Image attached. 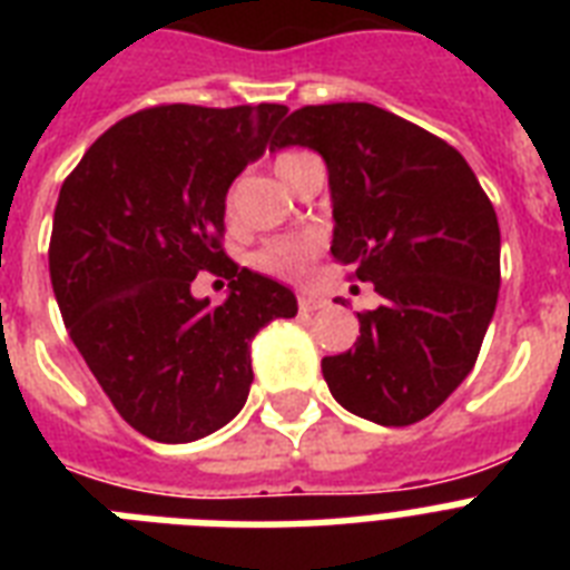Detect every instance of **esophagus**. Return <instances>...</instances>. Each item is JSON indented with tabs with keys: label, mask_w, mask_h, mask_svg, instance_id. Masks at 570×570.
<instances>
[{
	"label": "esophagus",
	"mask_w": 570,
	"mask_h": 570,
	"mask_svg": "<svg viewBox=\"0 0 570 570\" xmlns=\"http://www.w3.org/2000/svg\"><path fill=\"white\" fill-rule=\"evenodd\" d=\"M298 307H302V313L322 311V307H328V298H322V295H302V298H298Z\"/></svg>",
	"instance_id": "obj_1"
}]
</instances>
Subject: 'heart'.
I'll return each mask as SVG.
<instances>
[{"label":"heart","instance_id":"heart-1","mask_svg":"<svg viewBox=\"0 0 570 570\" xmlns=\"http://www.w3.org/2000/svg\"><path fill=\"white\" fill-rule=\"evenodd\" d=\"M304 154H284L277 156V174H284L295 159H302ZM227 206H230V197H227ZM320 254V239L316 236H298V239H277L268 242L266 248L257 250V257H254V266L268 272V275L275 277H286V281H295V277H302L311 263Z\"/></svg>","mask_w":570,"mask_h":570}]
</instances>
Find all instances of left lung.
Returning a JSON list of instances; mask_svg holds the SVG:
<instances>
[{
	"label": "left lung",
	"instance_id": "8db88e82",
	"mask_svg": "<svg viewBox=\"0 0 570 570\" xmlns=\"http://www.w3.org/2000/svg\"><path fill=\"white\" fill-rule=\"evenodd\" d=\"M293 145L328 165L331 254L381 295L355 348L322 361L331 396L379 425L420 423L468 379L494 316V206L455 147L373 102L293 111L272 147Z\"/></svg>",
	"mask_w": 570,
	"mask_h": 570
}]
</instances>
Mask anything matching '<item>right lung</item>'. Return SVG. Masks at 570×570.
<instances>
[{
    "instance_id": "add662e5",
    "label": "right lung",
    "mask_w": 570,
    "mask_h": 570,
    "mask_svg": "<svg viewBox=\"0 0 570 570\" xmlns=\"http://www.w3.org/2000/svg\"><path fill=\"white\" fill-rule=\"evenodd\" d=\"M286 106H154L106 129L61 186L49 277L67 334L136 432L189 443L248 399L250 340L289 320V286L222 248L224 197L266 154ZM197 271L232 281L222 305L190 295Z\"/></svg>"
}]
</instances>
